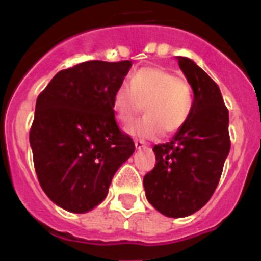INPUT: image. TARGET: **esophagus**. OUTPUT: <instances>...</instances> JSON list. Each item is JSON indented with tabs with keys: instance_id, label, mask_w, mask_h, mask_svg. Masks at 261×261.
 I'll return each instance as SVG.
<instances>
[{
	"instance_id": "34e87169",
	"label": "esophagus",
	"mask_w": 261,
	"mask_h": 261,
	"mask_svg": "<svg viewBox=\"0 0 261 261\" xmlns=\"http://www.w3.org/2000/svg\"><path fill=\"white\" fill-rule=\"evenodd\" d=\"M134 145L137 150H141V149H145V147H146V142L142 141V139H135Z\"/></svg>"
}]
</instances>
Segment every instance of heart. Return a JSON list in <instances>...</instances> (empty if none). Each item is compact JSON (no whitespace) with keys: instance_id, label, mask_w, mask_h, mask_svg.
<instances>
[{"instance_id":"heart-1","label":"heart","mask_w":261,"mask_h":261,"mask_svg":"<svg viewBox=\"0 0 261 261\" xmlns=\"http://www.w3.org/2000/svg\"><path fill=\"white\" fill-rule=\"evenodd\" d=\"M112 106L122 124H130L145 106L146 116L127 127L134 137L155 139L164 130L173 134L190 118L192 90L186 79L159 66L142 67L131 75L130 84L115 90Z\"/></svg>"}]
</instances>
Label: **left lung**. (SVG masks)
Wrapping results in <instances>:
<instances>
[{"label": "left lung", "mask_w": 261, "mask_h": 261, "mask_svg": "<svg viewBox=\"0 0 261 261\" xmlns=\"http://www.w3.org/2000/svg\"><path fill=\"white\" fill-rule=\"evenodd\" d=\"M194 100L186 124L163 145H155L154 169L143 177L146 199L169 218L200 210L214 194L230 151L229 111L218 85L196 63L177 57Z\"/></svg>", "instance_id": "obj_1"}]
</instances>
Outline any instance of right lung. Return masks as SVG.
Returning <instances> with one entry per match:
<instances>
[{
    "label": "right lung",
    "mask_w": 261,
    "mask_h": 261,
    "mask_svg": "<svg viewBox=\"0 0 261 261\" xmlns=\"http://www.w3.org/2000/svg\"><path fill=\"white\" fill-rule=\"evenodd\" d=\"M131 65L80 63L57 73L39 94L30 131L35 171L43 191L63 210L84 214L98 206L134 153L112 106Z\"/></svg>",
    "instance_id": "right-lung-1"
}]
</instances>
